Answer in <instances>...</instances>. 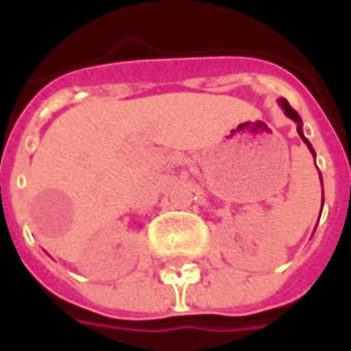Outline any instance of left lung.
<instances>
[{
    "label": "left lung",
    "instance_id": "1",
    "mask_svg": "<svg viewBox=\"0 0 351 351\" xmlns=\"http://www.w3.org/2000/svg\"><path fill=\"white\" fill-rule=\"evenodd\" d=\"M277 103L281 105V109L285 111V115L289 117L291 121H295V123H297V132H299V136H301L304 144L308 146V150L313 152V156H317V154H315V150H313V146H311V142L304 138V134H303V121H301V117H299V113H297V111H295V109L291 107L289 103H287V99H283V97H281V99H279V101H277ZM320 183H322V178H320ZM322 205H324V197H322ZM320 210H322V209H320Z\"/></svg>",
    "mask_w": 351,
    "mask_h": 351
}]
</instances>
